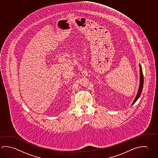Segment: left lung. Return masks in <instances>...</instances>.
I'll return each mask as SVG.
<instances>
[{
	"mask_svg": "<svg viewBox=\"0 0 158 158\" xmlns=\"http://www.w3.org/2000/svg\"><path fill=\"white\" fill-rule=\"evenodd\" d=\"M139 67H140V84H139V86L138 91L137 93V94L136 95L135 98L134 100L133 101V104H134L135 102L138 100L139 97H140V95L141 94V92L143 90V85H144V77H143V71H142V68H141V65L139 64Z\"/></svg>",
	"mask_w": 158,
	"mask_h": 158,
	"instance_id": "obj_1",
	"label": "left lung"
}]
</instances>
